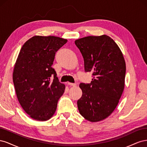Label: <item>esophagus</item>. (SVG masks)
Masks as SVG:
<instances>
[{"instance_id":"1","label":"esophagus","mask_w":147,"mask_h":147,"mask_svg":"<svg viewBox=\"0 0 147 147\" xmlns=\"http://www.w3.org/2000/svg\"><path fill=\"white\" fill-rule=\"evenodd\" d=\"M68 84H69V85H70V86H76L77 85V84H75V83H68Z\"/></svg>"}]
</instances>
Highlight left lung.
<instances>
[{
	"mask_svg": "<svg viewBox=\"0 0 147 147\" xmlns=\"http://www.w3.org/2000/svg\"><path fill=\"white\" fill-rule=\"evenodd\" d=\"M75 43L83 56L84 70L94 76L91 83L80 84L79 112L89 121H102L113 113L123 94L125 60L117 44L107 35L83 37Z\"/></svg>",
	"mask_w": 147,
	"mask_h": 147,
	"instance_id": "8db88e82",
	"label": "left lung"
}]
</instances>
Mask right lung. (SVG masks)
<instances>
[{
  "label": "right lung",
  "mask_w": 147,
  "mask_h": 147,
  "mask_svg": "<svg viewBox=\"0 0 147 147\" xmlns=\"http://www.w3.org/2000/svg\"><path fill=\"white\" fill-rule=\"evenodd\" d=\"M67 40L35 35L26 41L17 57L13 72L18 100L33 119L45 121L54 115L65 85L51 67L56 52Z\"/></svg>",
  "instance_id": "obj_1"
}]
</instances>
